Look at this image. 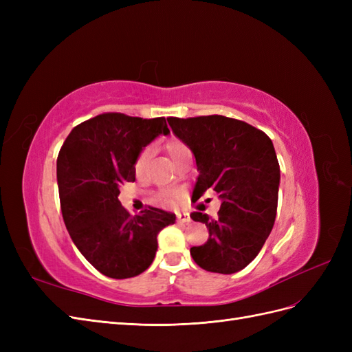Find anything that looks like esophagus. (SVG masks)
I'll return each mask as SVG.
<instances>
[{
    "label": "esophagus",
    "mask_w": 352,
    "mask_h": 352,
    "mask_svg": "<svg viewBox=\"0 0 352 352\" xmlns=\"http://www.w3.org/2000/svg\"><path fill=\"white\" fill-rule=\"evenodd\" d=\"M176 217H177V221H179V223H189V221H190L189 212H177Z\"/></svg>",
    "instance_id": "34e87169"
}]
</instances>
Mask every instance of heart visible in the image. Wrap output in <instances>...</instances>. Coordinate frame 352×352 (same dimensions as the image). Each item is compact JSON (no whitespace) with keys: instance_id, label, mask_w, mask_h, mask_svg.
Returning a JSON list of instances; mask_svg holds the SVG:
<instances>
[{"instance_id":"1","label":"heart","mask_w":352,"mask_h":352,"mask_svg":"<svg viewBox=\"0 0 352 352\" xmlns=\"http://www.w3.org/2000/svg\"><path fill=\"white\" fill-rule=\"evenodd\" d=\"M166 151L170 155V158L173 160V163H176L180 157H184L185 154L190 153L189 148L184 142H179V141L168 142L166 145ZM150 157H151V148H145V150L141 151V154L138 155L136 162H135V170H136V172H142L144 167L148 163V160H150ZM167 201H170V194H167Z\"/></svg>"}]
</instances>
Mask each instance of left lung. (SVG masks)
Wrapping results in <instances>:
<instances>
[{
  "mask_svg": "<svg viewBox=\"0 0 352 352\" xmlns=\"http://www.w3.org/2000/svg\"><path fill=\"white\" fill-rule=\"evenodd\" d=\"M167 122L195 157L194 195L212 189L221 201L217 217L190 214L208 229L207 242L190 248V255L207 272L236 273L257 257L274 225L280 167L273 142L254 126L225 116Z\"/></svg>",
  "mask_w": 352,
  "mask_h": 352,
  "instance_id": "1",
  "label": "left lung"
}]
</instances>
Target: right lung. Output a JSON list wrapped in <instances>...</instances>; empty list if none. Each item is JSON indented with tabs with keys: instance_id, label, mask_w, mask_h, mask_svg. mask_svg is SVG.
Instances as JSON below:
<instances>
[{
	"instance_id": "obj_1",
	"label": "right lung",
	"mask_w": 352,
	"mask_h": 352,
	"mask_svg": "<svg viewBox=\"0 0 352 352\" xmlns=\"http://www.w3.org/2000/svg\"><path fill=\"white\" fill-rule=\"evenodd\" d=\"M164 117L141 119L105 113L78 124L57 158L63 219L80 254L111 279L135 278L150 267L157 235L176 216L148 207L131 214L119 201L120 186L135 182V162L158 135Z\"/></svg>"
}]
</instances>
